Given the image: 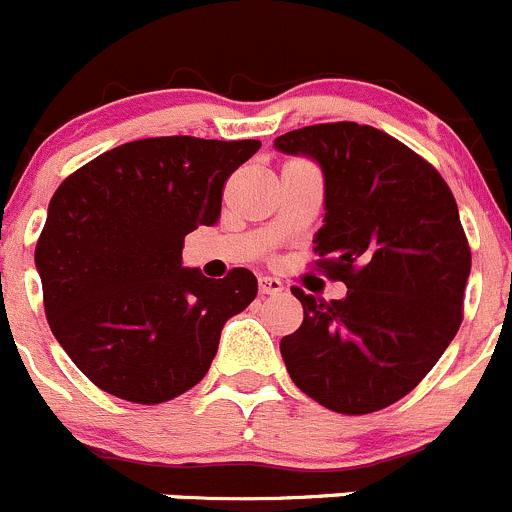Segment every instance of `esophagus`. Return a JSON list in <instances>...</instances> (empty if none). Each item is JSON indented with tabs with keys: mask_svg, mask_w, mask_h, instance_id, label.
<instances>
[{
	"mask_svg": "<svg viewBox=\"0 0 512 512\" xmlns=\"http://www.w3.org/2000/svg\"><path fill=\"white\" fill-rule=\"evenodd\" d=\"M258 291H261L263 296H273V293H281L283 291V283L278 281V278L261 276V278H258Z\"/></svg>",
	"mask_w": 512,
	"mask_h": 512,
	"instance_id": "1",
	"label": "esophagus"
}]
</instances>
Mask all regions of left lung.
I'll return each instance as SVG.
<instances>
[{
  "label": "left lung",
  "mask_w": 512,
  "mask_h": 512,
  "mask_svg": "<svg viewBox=\"0 0 512 512\" xmlns=\"http://www.w3.org/2000/svg\"><path fill=\"white\" fill-rule=\"evenodd\" d=\"M323 171L318 268L346 283L338 301L293 288L303 323L281 338L291 381L346 416L381 411L426 378L463 321L470 249L458 204L426 159L356 121L273 141Z\"/></svg>",
  "instance_id": "obj_1"
}]
</instances>
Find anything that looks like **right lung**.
<instances>
[{
    "label": "right lung",
    "instance_id": "right-lung-1",
    "mask_svg": "<svg viewBox=\"0 0 512 512\" xmlns=\"http://www.w3.org/2000/svg\"><path fill=\"white\" fill-rule=\"evenodd\" d=\"M261 141L156 136L74 171L49 201L34 263L49 328L79 371L131 403L171 401L209 371L221 328L256 298L249 268L214 281L181 261L214 226L226 179Z\"/></svg>",
    "mask_w": 512,
    "mask_h": 512
}]
</instances>
